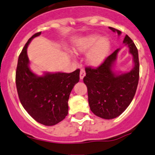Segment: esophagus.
Here are the masks:
<instances>
[{"mask_svg": "<svg viewBox=\"0 0 155 155\" xmlns=\"http://www.w3.org/2000/svg\"><path fill=\"white\" fill-rule=\"evenodd\" d=\"M85 76V71L84 69H81V72H80V78L81 79H83V78H84Z\"/></svg>", "mask_w": 155, "mask_h": 155, "instance_id": "1", "label": "esophagus"}]
</instances>
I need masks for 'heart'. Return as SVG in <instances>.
Returning a JSON list of instances; mask_svg holds the SVG:
<instances>
[{"instance_id":"b5f03b06","label":"heart","mask_w":155,"mask_h":155,"mask_svg":"<svg viewBox=\"0 0 155 155\" xmlns=\"http://www.w3.org/2000/svg\"><path fill=\"white\" fill-rule=\"evenodd\" d=\"M110 49L111 43L108 38L93 34L82 38L78 42L75 51L85 53L91 50L87 56V61L91 65L96 67L105 61L110 54Z\"/></svg>"}]
</instances>
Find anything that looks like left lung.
<instances>
[{"mask_svg": "<svg viewBox=\"0 0 155 155\" xmlns=\"http://www.w3.org/2000/svg\"><path fill=\"white\" fill-rule=\"evenodd\" d=\"M113 32H121L110 27ZM123 43L128 46L134 57V67L130 72L115 74L112 68L120 48L107 56L96 68L85 67L86 74L83 82L88 89V104L94 114L104 119L118 117L126 110L135 96L139 79V61L138 49L128 35H125Z\"/></svg>", "mask_w": 155, "mask_h": 155, "instance_id": "1", "label": "left lung"}]
</instances>
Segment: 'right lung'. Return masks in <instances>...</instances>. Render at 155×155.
<instances>
[{
	"instance_id": "obj_1",
	"label": "right lung",
	"mask_w": 155,
	"mask_h": 155,
	"mask_svg": "<svg viewBox=\"0 0 155 155\" xmlns=\"http://www.w3.org/2000/svg\"><path fill=\"white\" fill-rule=\"evenodd\" d=\"M34 34L25 44L18 59L16 85L21 105L35 120L47 126L63 120L68 114L71 91L80 80V70L70 73H46L39 77L29 67L27 48Z\"/></svg>"
}]
</instances>
